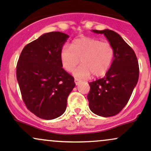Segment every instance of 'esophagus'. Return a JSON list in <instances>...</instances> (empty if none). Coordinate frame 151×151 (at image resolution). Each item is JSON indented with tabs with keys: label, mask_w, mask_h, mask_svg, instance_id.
<instances>
[{
	"label": "esophagus",
	"mask_w": 151,
	"mask_h": 151,
	"mask_svg": "<svg viewBox=\"0 0 151 151\" xmlns=\"http://www.w3.org/2000/svg\"><path fill=\"white\" fill-rule=\"evenodd\" d=\"M80 82H81V80H79V79H77V78L74 79V82H75L76 85H78L80 83Z\"/></svg>",
	"instance_id": "esophagus-1"
}]
</instances>
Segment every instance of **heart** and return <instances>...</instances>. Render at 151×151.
<instances>
[{
    "instance_id": "b5f03b06",
    "label": "heart",
    "mask_w": 151,
    "mask_h": 151,
    "mask_svg": "<svg viewBox=\"0 0 151 151\" xmlns=\"http://www.w3.org/2000/svg\"><path fill=\"white\" fill-rule=\"evenodd\" d=\"M114 48L111 43L93 37H80L74 40L71 46L65 45L61 50L63 68L70 72L79 62L80 66L74 71L75 77L86 78L91 74L96 77L107 72L113 63Z\"/></svg>"
}]
</instances>
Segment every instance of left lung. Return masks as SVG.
I'll return each mask as SVG.
<instances>
[{
    "label": "left lung",
    "mask_w": 151,
    "mask_h": 151,
    "mask_svg": "<svg viewBox=\"0 0 151 151\" xmlns=\"http://www.w3.org/2000/svg\"><path fill=\"white\" fill-rule=\"evenodd\" d=\"M104 34L114 48V58L103 78L90 82L89 108L100 116H113L129 101L139 78V65L134 50L113 30H96Z\"/></svg>",
    "instance_id": "obj_1"
}]
</instances>
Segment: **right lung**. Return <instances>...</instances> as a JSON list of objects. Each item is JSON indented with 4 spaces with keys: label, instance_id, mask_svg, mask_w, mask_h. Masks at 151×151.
I'll return each mask as SVG.
<instances>
[{
    "label": "right lung",
    "instance_id": "1",
    "mask_svg": "<svg viewBox=\"0 0 151 151\" xmlns=\"http://www.w3.org/2000/svg\"><path fill=\"white\" fill-rule=\"evenodd\" d=\"M69 36L60 32L42 35L22 50L17 78L27 108L43 119L64 113L67 98L75 87L74 77L63 69L61 50Z\"/></svg>",
    "mask_w": 151,
    "mask_h": 151
}]
</instances>
